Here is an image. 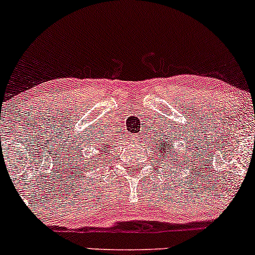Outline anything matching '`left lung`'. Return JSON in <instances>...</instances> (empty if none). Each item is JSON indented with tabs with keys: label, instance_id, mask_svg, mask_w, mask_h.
Here are the masks:
<instances>
[{
	"label": "left lung",
	"instance_id": "obj_1",
	"mask_svg": "<svg viewBox=\"0 0 255 255\" xmlns=\"http://www.w3.org/2000/svg\"><path fill=\"white\" fill-rule=\"evenodd\" d=\"M159 152V157H165V154L168 153L169 156L172 157V154L175 153V151H171V144L169 141H158L156 142V152ZM169 160V159H168Z\"/></svg>",
	"mask_w": 255,
	"mask_h": 255
}]
</instances>
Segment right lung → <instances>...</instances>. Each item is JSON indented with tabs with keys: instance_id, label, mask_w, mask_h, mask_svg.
Returning <instances> with one entry per match:
<instances>
[{
	"instance_id": "obj_1",
	"label": "right lung",
	"mask_w": 255,
	"mask_h": 255,
	"mask_svg": "<svg viewBox=\"0 0 255 255\" xmlns=\"http://www.w3.org/2000/svg\"><path fill=\"white\" fill-rule=\"evenodd\" d=\"M109 148H110L109 142H107V141H105V140H103V141H102V144H99V145H98L97 150H99L101 152H104V153H101V156H97V154H95V156H93V157H96L95 159H91V160H90L91 164H92V163H95L96 160H97V162H99V159H101V158H99V157L108 156L107 153H108V151H109Z\"/></svg>"
}]
</instances>
